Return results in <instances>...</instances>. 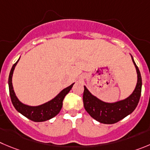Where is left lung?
I'll return each instance as SVG.
<instances>
[{
  "label": "left lung",
  "instance_id": "8db88e82",
  "mask_svg": "<svg viewBox=\"0 0 150 150\" xmlns=\"http://www.w3.org/2000/svg\"><path fill=\"white\" fill-rule=\"evenodd\" d=\"M131 57L136 69L138 81L135 90L126 99L115 103H106L91 94L84 86L83 95L84 108L91 117L98 122L106 124H112L118 122L128 115L131 114L138 106L141 94L142 79L138 67L132 55Z\"/></svg>",
  "mask_w": 150,
  "mask_h": 150
}]
</instances>
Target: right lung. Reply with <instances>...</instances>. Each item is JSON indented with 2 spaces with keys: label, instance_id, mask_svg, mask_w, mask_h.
I'll return each mask as SVG.
<instances>
[{
  "label": "right lung",
  "instance_id": "1",
  "mask_svg": "<svg viewBox=\"0 0 150 150\" xmlns=\"http://www.w3.org/2000/svg\"><path fill=\"white\" fill-rule=\"evenodd\" d=\"M19 60H20V58L12 66L9 76V95H10L11 100H12L14 107L18 112H20L23 116L29 118L31 121H35V122H42V121L51 119L60 112L61 108H62L63 100H64V97L71 90L74 83L71 84L70 86H69L68 87L63 89L59 94L56 97H54V98L52 99L50 101L47 102V103H43V104L36 106V107H32V106H28V105L24 104L18 100L17 96H15L12 83L14 69H15V66L17 65Z\"/></svg>",
  "mask_w": 150,
  "mask_h": 150
}]
</instances>
